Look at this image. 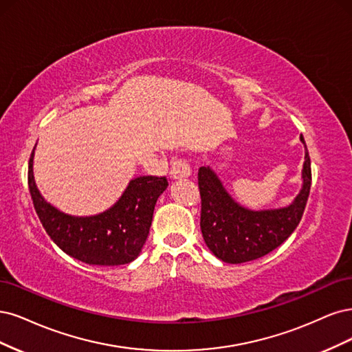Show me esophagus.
Wrapping results in <instances>:
<instances>
[{
    "label": "esophagus",
    "mask_w": 352,
    "mask_h": 352,
    "mask_svg": "<svg viewBox=\"0 0 352 352\" xmlns=\"http://www.w3.org/2000/svg\"><path fill=\"white\" fill-rule=\"evenodd\" d=\"M169 174L174 179L187 178L191 174V168L184 160H174L171 161V169H169Z\"/></svg>",
    "instance_id": "1"
}]
</instances>
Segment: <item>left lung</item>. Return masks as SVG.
I'll return each instance as SVG.
<instances>
[{
    "instance_id": "1",
    "label": "left lung",
    "mask_w": 352,
    "mask_h": 352,
    "mask_svg": "<svg viewBox=\"0 0 352 352\" xmlns=\"http://www.w3.org/2000/svg\"><path fill=\"white\" fill-rule=\"evenodd\" d=\"M301 142L304 143L302 135ZM304 160V184L292 205L260 212L236 205L210 168H199L200 230L214 256L225 263H244L266 256L287 240L298 226L310 195L311 165L307 146Z\"/></svg>"
}]
</instances>
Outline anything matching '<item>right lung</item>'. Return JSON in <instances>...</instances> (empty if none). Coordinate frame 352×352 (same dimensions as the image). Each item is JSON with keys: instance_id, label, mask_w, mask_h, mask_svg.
<instances>
[{"instance_id": "add662e5", "label": "right lung", "mask_w": 352, "mask_h": 352, "mask_svg": "<svg viewBox=\"0 0 352 352\" xmlns=\"http://www.w3.org/2000/svg\"><path fill=\"white\" fill-rule=\"evenodd\" d=\"M28 184L42 226L61 250L87 265L118 266L139 256L149 235L156 200L168 186L166 177L146 175L130 181L121 199L109 210L89 218H76L56 210L42 199L32 173Z\"/></svg>"}]
</instances>
